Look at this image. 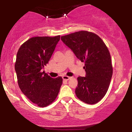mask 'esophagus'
<instances>
[{
	"instance_id": "34e87169",
	"label": "esophagus",
	"mask_w": 132,
	"mask_h": 132,
	"mask_svg": "<svg viewBox=\"0 0 132 132\" xmlns=\"http://www.w3.org/2000/svg\"><path fill=\"white\" fill-rule=\"evenodd\" d=\"M62 78H63V79L65 80V81H68V80L70 79L71 78V77L68 76H63L62 77Z\"/></svg>"
}]
</instances>
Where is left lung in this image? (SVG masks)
<instances>
[{
    "label": "left lung",
    "mask_w": 132,
    "mask_h": 132,
    "mask_svg": "<svg viewBox=\"0 0 132 132\" xmlns=\"http://www.w3.org/2000/svg\"><path fill=\"white\" fill-rule=\"evenodd\" d=\"M66 46L84 62L86 77L78 78L75 93L79 100L95 104L105 96L113 73L111 56L104 42L97 35L79 31L61 37Z\"/></svg>",
    "instance_id": "8db88e82"
}]
</instances>
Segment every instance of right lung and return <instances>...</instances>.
<instances>
[{
	"label": "right lung",
	"instance_id": "right-lung-1",
	"mask_svg": "<svg viewBox=\"0 0 132 132\" xmlns=\"http://www.w3.org/2000/svg\"><path fill=\"white\" fill-rule=\"evenodd\" d=\"M60 39V35L32 37L21 45L16 54L15 69L20 89L40 107L54 102L63 83L61 76L52 78L42 72Z\"/></svg>",
	"mask_w": 132,
	"mask_h": 132
}]
</instances>
